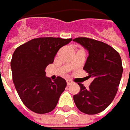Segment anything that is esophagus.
<instances>
[{
    "instance_id": "34e87169",
    "label": "esophagus",
    "mask_w": 130,
    "mask_h": 130,
    "mask_svg": "<svg viewBox=\"0 0 130 130\" xmlns=\"http://www.w3.org/2000/svg\"><path fill=\"white\" fill-rule=\"evenodd\" d=\"M73 83V82L72 81V80H70V79H67V86H70V85H72Z\"/></svg>"
}]
</instances>
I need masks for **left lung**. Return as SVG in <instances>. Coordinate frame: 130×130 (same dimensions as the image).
Instances as JSON below:
<instances>
[{"label": "left lung", "mask_w": 130, "mask_h": 130, "mask_svg": "<svg viewBox=\"0 0 130 130\" xmlns=\"http://www.w3.org/2000/svg\"><path fill=\"white\" fill-rule=\"evenodd\" d=\"M89 51L83 70L92 78L89 89L78 83L80 91L73 95L77 108L86 114H96L105 110L115 97L123 73L121 57L111 46L89 38L73 39Z\"/></svg>", "instance_id": "1"}]
</instances>
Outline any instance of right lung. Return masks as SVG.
Wrapping results in <instances>:
<instances>
[{
  "label": "right lung",
  "mask_w": 130,
  "mask_h": 130,
  "mask_svg": "<svg viewBox=\"0 0 130 130\" xmlns=\"http://www.w3.org/2000/svg\"><path fill=\"white\" fill-rule=\"evenodd\" d=\"M72 38L43 37L32 39L19 46L11 60L13 81L23 103L32 111H52L65 90L67 82L57 76L51 81L45 68L52 63L59 49Z\"/></svg>",
  "instance_id": "right-lung-1"
}]
</instances>
